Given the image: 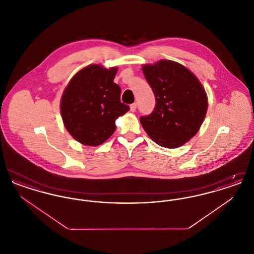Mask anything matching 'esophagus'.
<instances>
[{
	"instance_id": "34e87169",
	"label": "esophagus",
	"mask_w": 254,
	"mask_h": 254,
	"mask_svg": "<svg viewBox=\"0 0 254 254\" xmlns=\"http://www.w3.org/2000/svg\"><path fill=\"white\" fill-rule=\"evenodd\" d=\"M136 109H137V104H136V103H133V104L130 105V110H131L132 112H134V111L136 110Z\"/></svg>"
}]
</instances>
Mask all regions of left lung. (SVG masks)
I'll return each instance as SVG.
<instances>
[{"instance_id": "8db88e82", "label": "left lung", "mask_w": 254, "mask_h": 254, "mask_svg": "<svg viewBox=\"0 0 254 254\" xmlns=\"http://www.w3.org/2000/svg\"><path fill=\"white\" fill-rule=\"evenodd\" d=\"M145 80L155 96L154 110L140 122L157 145L176 148L198 132L207 110L205 88L181 64L161 60L143 65Z\"/></svg>"}]
</instances>
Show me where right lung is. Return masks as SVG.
<instances>
[{
    "label": "right lung",
    "instance_id": "1",
    "mask_svg": "<svg viewBox=\"0 0 254 254\" xmlns=\"http://www.w3.org/2000/svg\"><path fill=\"white\" fill-rule=\"evenodd\" d=\"M117 67L90 64L76 73L61 99L66 130L85 145H102L116 129V119L129 107L121 103L120 86L113 82Z\"/></svg>",
    "mask_w": 254,
    "mask_h": 254
}]
</instances>
